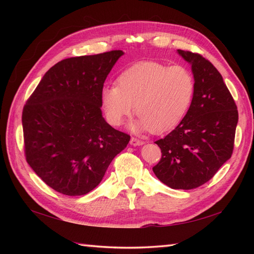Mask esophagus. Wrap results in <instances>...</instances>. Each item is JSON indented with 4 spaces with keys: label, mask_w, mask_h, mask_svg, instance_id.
I'll use <instances>...</instances> for the list:
<instances>
[{
    "label": "esophagus",
    "mask_w": 254,
    "mask_h": 254,
    "mask_svg": "<svg viewBox=\"0 0 254 254\" xmlns=\"http://www.w3.org/2000/svg\"><path fill=\"white\" fill-rule=\"evenodd\" d=\"M130 144L133 145V146H139V145H143L144 142L141 141V139H137L135 137H131L130 139Z\"/></svg>",
    "instance_id": "esophagus-1"
}]
</instances>
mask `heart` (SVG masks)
<instances>
[{"label": "heart", "mask_w": 254, "mask_h": 254, "mask_svg": "<svg viewBox=\"0 0 254 254\" xmlns=\"http://www.w3.org/2000/svg\"><path fill=\"white\" fill-rule=\"evenodd\" d=\"M195 94L192 73L181 65L141 62L123 71L117 86L101 90L100 101L108 122L121 126L135 110L133 127L161 134L174 130L185 119Z\"/></svg>", "instance_id": "obj_1"}]
</instances>
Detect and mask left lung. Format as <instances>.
Returning a JSON list of instances; mask_svg holds the SVG:
<instances>
[{
	"label": "left lung",
	"mask_w": 254,
	"mask_h": 254,
	"mask_svg": "<svg viewBox=\"0 0 254 254\" xmlns=\"http://www.w3.org/2000/svg\"><path fill=\"white\" fill-rule=\"evenodd\" d=\"M178 53L191 64L195 94L179 126L155 142L161 158L153 171L171 189L191 190L212 179L233 155L238 110L212 63L198 53Z\"/></svg>",
	"instance_id": "left-lung-1"
}]
</instances>
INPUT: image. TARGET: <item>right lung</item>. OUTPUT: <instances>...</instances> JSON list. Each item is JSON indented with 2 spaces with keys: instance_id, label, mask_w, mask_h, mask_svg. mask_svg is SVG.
I'll list each match as a JSON object with an SVG mask.
<instances>
[{
  "instance_id": "obj_1",
  "label": "right lung",
  "mask_w": 254,
  "mask_h": 254,
  "mask_svg": "<svg viewBox=\"0 0 254 254\" xmlns=\"http://www.w3.org/2000/svg\"><path fill=\"white\" fill-rule=\"evenodd\" d=\"M121 50L68 58L48 71L23 109L27 163L47 186L84 195L99 185L130 135L101 112L104 83Z\"/></svg>"
}]
</instances>
